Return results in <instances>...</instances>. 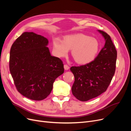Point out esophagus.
I'll list each match as a JSON object with an SVG mask.
<instances>
[{
  "label": "esophagus",
  "instance_id": "esophagus-1",
  "mask_svg": "<svg viewBox=\"0 0 131 131\" xmlns=\"http://www.w3.org/2000/svg\"><path fill=\"white\" fill-rule=\"evenodd\" d=\"M64 69L65 70H69V69H70V67L67 65H64Z\"/></svg>",
  "mask_w": 131,
  "mask_h": 131
}]
</instances>
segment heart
Segmentation results:
<instances>
[{
	"mask_svg": "<svg viewBox=\"0 0 131 131\" xmlns=\"http://www.w3.org/2000/svg\"><path fill=\"white\" fill-rule=\"evenodd\" d=\"M53 45L54 53L58 57L66 56L69 50H72V56L79 64H86L94 60L100 49L97 39L83 34L67 35L64 41L56 38Z\"/></svg>",
	"mask_w": 131,
	"mask_h": 131,
	"instance_id": "1",
	"label": "heart"
}]
</instances>
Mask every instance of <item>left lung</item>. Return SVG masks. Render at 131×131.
Masks as SVG:
<instances>
[{
  "instance_id": "obj_1",
  "label": "left lung",
  "mask_w": 131,
  "mask_h": 131,
  "mask_svg": "<svg viewBox=\"0 0 131 131\" xmlns=\"http://www.w3.org/2000/svg\"><path fill=\"white\" fill-rule=\"evenodd\" d=\"M105 39V45L95 59L88 64L70 68L75 78L73 95L79 101H87L106 90L115 74L117 53L110 36L98 30Z\"/></svg>"
}]
</instances>
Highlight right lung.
Returning a JSON list of instances; mask_svg holds the SVG:
<instances>
[{"label":"right lung","instance_id":"1","mask_svg":"<svg viewBox=\"0 0 131 131\" xmlns=\"http://www.w3.org/2000/svg\"><path fill=\"white\" fill-rule=\"evenodd\" d=\"M48 43L44 36L25 32L10 48L9 71L16 88L32 100L47 98L55 80L64 72L62 60L51 55Z\"/></svg>","mask_w":131,"mask_h":131}]
</instances>
